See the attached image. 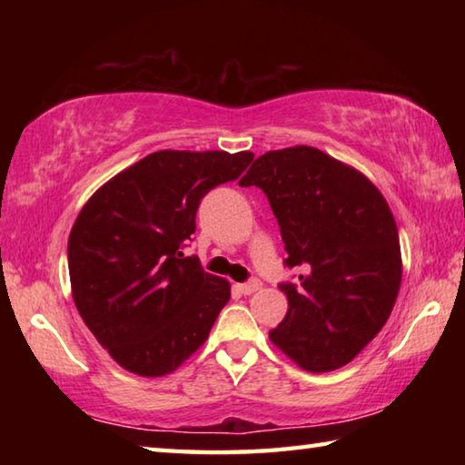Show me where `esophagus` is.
<instances>
[{"label":"esophagus","instance_id":"34e87169","mask_svg":"<svg viewBox=\"0 0 465 465\" xmlns=\"http://www.w3.org/2000/svg\"><path fill=\"white\" fill-rule=\"evenodd\" d=\"M262 287V282L258 281V279H250L248 282H243V285H240V291L243 295H252V293H256L258 289Z\"/></svg>","mask_w":465,"mask_h":465}]
</instances>
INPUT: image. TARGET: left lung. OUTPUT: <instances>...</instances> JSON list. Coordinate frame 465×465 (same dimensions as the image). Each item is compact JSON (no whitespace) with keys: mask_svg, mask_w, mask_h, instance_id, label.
Here are the masks:
<instances>
[{"mask_svg":"<svg viewBox=\"0 0 465 465\" xmlns=\"http://www.w3.org/2000/svg\"><path fill=\"white\" fill-rule=\"evenodd\" d=\"M242 186H258L285 242L289 310L269 338L305 371L355 359L388 322L402 282L396 219L359 170L310 145L266 152Z\"/></svg>","mask_w":465,"mask_h":465,"instance_id":"left-lung-1","label":"left lung"}]
</instances>
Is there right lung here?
Returning <instances> with one entry per match:
<instances>
[{
  "instance_id": "right-lung-1",
  "label": "right lung",
  "mask_w": 465,
  "mask_h": 465,
  "mask_svg": "<svg viewBox=\"0 0 465 465\" xmlns=\"http://www.w3.org/2000/svg\"><path fill=\"white\" fill-rule=\"evenodd\" d=\"M250 152L149 153L84 204L67 242L75 308L123 369L162 377L207 341L230 282L183 246L211 188L240 178Z\"/></svg>"
}]
</instances>
